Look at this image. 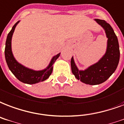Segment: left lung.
<instances>
[{
	"label": "left lung",
	"instance_id": "left-lung-1",
	"mask_svg": "<svg viewBox=\"0 0 124 124\" xmlns=\"http://www.w3.org/2000/svg\"><path fill=\"white\" fill-rule=\"evenodd\" d=\"M96 21L105 29L108 38L105 54L98 63L85 71H79L75 64L73 57L71 59V71L75 77L81 82L90 85H99L107 81L115 71L120 60L118 41L112 28L105 21Z\"/></svg>",
	"mask_w": 124,
	"mask_h": 124
}]
</instances>
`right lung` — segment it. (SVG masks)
Instances as JSON below:
<instances>
[{
  "label": "right lung",
  "instance_id": "right-lung-1",
  "mask_svg": "<svg viewBox=\"0 0 124 124\" xmlns=\"http://www.w3.org/2000/svg\"><path fill=\"white\" fill-rule=\"evenodd\" d=\"M19 22V21H17L12 27L11 31L8 34L7 39L6 41L4 53H5L6 61L8 64V66L12 73L17 77V79H19L23 83L32 85V84H36L37 83L45 81L49 78V77L52 73L53 68V64L54 63L56 60L59 57L60 53L56 54L52 58L49 66L44 70L36 71L26 68L24 66H22L21 64H19L13 56L12 52V46H11L12 35H13L16 25L18 24Z\"/></svg>",
  "mask_w": 124,
  "mask_h": 124
}]
</instances>
